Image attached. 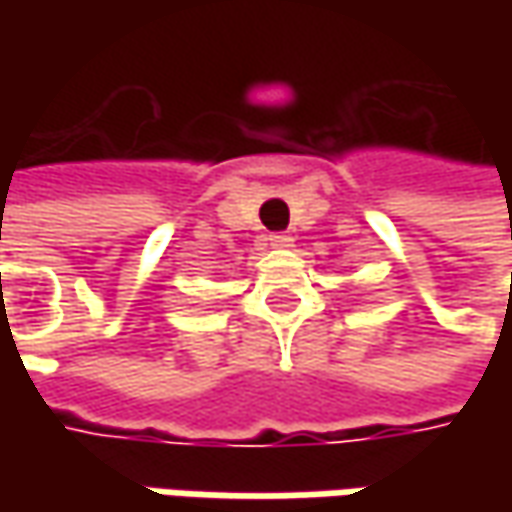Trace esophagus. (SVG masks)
<instances>
[{
  "label": "esophagus",
  "mask_w": 512,
  "mask_h": 512,
  "mask_svg": "<svg viewBox=\"0 0 512 512\" xmlns=\"http://www.w3.org/2000/svg\"><path fill=\"white\" fill-rule=\"evenodd\" d=\"M270 247L287 250V247H293V236H287V233H273V236H270Z\"/></svg>",
  "instance_id": "34e87169"
}]
</instances>
